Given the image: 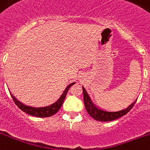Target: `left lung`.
<instances>
[{"instance_id": "obj_1", "label": "left lung", "mask_w": 150, "mask_h": 150, "mask_svg": "<svg viewBox=\"0 0 150 150\" xmlns=\"http://www.w3.org/2000/svg\"><path fill=\"white\" fill-rule=\"evenodd\" d=\"M82 88L83 92V100L86 109L88 114H89L93 119H94L95 120H97V121H113V120H117V119L125 115L126 114H127V112H129L131 110V108L133 107V105H134L135 103H136V100H135L132 104H130V105L127 108H126L125 109H122V110L115 112L105 111V110H101V109L96 107L94 105V103L91 102V99H90L88 94H87L86 91V89L84 88V87H82Z\"/></svg>"}]
</instances>
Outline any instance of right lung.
Returning <instances> with one entry per match:
<instances>
[{"label": "right lung", "mask_w": 150, "mask_h": 150, "mask_svg": "<svg viewBox=\"0 0 150 150\" xmlns=\"http://www.w3.org/2000/svg\"><path fill=\"white\" fill-rule=\"evenodd\" d=\"M73 84H75V83H70L69 86H67V88H65V90L64 91L63 94H62L60 98H59L56 103L50 105L46 106V107L34 108L25 105H24L23 103H20L19 100H17V99L14 97V96H13V94H11V93H10V94H11V97H12L13 100H14V103L17 105V106L20 109V110L24 111L25 113L29 114V115H31L36 117H42V118L43 117H49L54 115L55 114H56V113L59 111V109L61 108L62 105H63L64 100L65 97H66L69 88H70Z\"/></svg>", "instance_id": "obj_1"}]
</instances>
